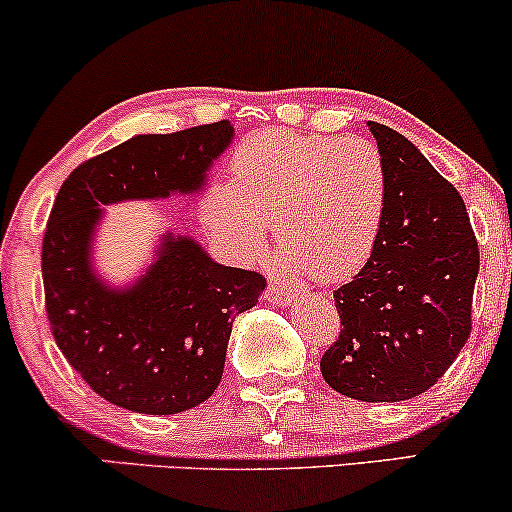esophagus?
<instances>
[{"mask_svg": "<svg viewBox=\"0 0 512 512\" xmlns=\"http://www.w3.org/2000/svg\"><path fill=\"white\" fill-rule=\"evenodd\" d=\"M267 301H272L276 305H289L291 303V293L284 289V286L269 284L267 286Z\"/></svg>", "mask_w": 512, "mask_h": 512, "instance_id": "esophagus-1", "label": "esophagus"}]
</instances>
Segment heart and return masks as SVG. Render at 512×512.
<instances>
[{"label":"heart","instance_id":"heart-1","mask_svg":"<svg viewBox=\"0 0 512 512\" xmlns=\"http://www.w3.org/2000/svg\"><path fill=\"white\" fill-rule=\"evenodd\" d=\"M385 197L383 156L366 139L267 129L236 149L231 182L207 199V223L228 248L250 255L272 221L284 264L334 284L368 262Z\"/></svg>","mask_w":512,"mask_h":512}]
</instances>
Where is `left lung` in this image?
<instances>
[{
	"label": "left lung",
	"mask_w": 512,
	"mask_h": 512,
	"mask_svg": "<svg viewBox=\"0 0 512 512\" xmlns=\"http://www.w3.org/2000/svg\"><path fill=\"white\" fill-rule=\"evenodd\" d=\"M387 175L378 243L334 291L342 332L320 361L332 390L402 402L433 387L472 332L479 245L460 192L395 129L368 122Z\"/></svg>",
	"instance_id": "obj_1"
}]
</instances>
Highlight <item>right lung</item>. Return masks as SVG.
I'll use <instances>...</instances> for the list:
<instances>
[{"label":"right lung","mask_w":512,"mask_h":512,"mask_svg":"<svg viewBox=\"0 0 512 512\" xmlns=\"http://www.w3.org/2000/svg\"><path fill=\"white\" fill-rule=\"evenodd\" d=\"M231 139L228 120L139 134L88 158L57 192L43 236L45 310L69 366L110 404L166 416L207 402L221 383L233 320L262 296L260 272L223 267L173 233L129 289L103 284L88 260L103 204L202 190Z\"/></svg>","instance_id":"right-lung-1"}]
</instances>
